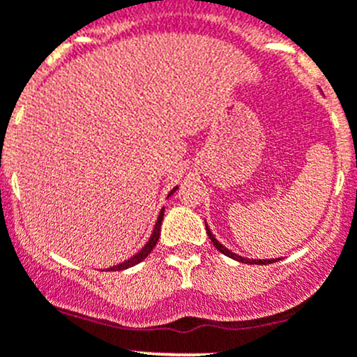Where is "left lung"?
Listing matches in <instances>:
<instances>
[{
	"mask_svg": "<svg viewBox=\"0 0 357 357\" xmlns=\"http://www.w3.org/2000/svg\"><path fill=\"white\" fill-rule=\"evenodd\" d=\"M206 228H207V225H206ZM207 235H209L211 242H213V245H214V248L218 249V251L223 252L225 256H230V258L237 259V261H242V263H251V265H252V263H255V265H266V263H274V261H278V259H245V258H242V256L234 255V252H231V251H228L227 248H223V245H221L220 242H218L216 238L213 237V234H211L209 228H207Z\"/></svg>",
	"mask_w": 357,
	"mask_h": 357,
	"instance_id": "left-lung-1",
	"label": "left lung"
}]
</instances>
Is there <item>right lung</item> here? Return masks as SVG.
<instances>
[{"instance_id":"obj_1","label":"right lung","mask_w":357,"mask_h":357,"mask_svg":"<svg viewBox=\"0 0 357 357\" xmlns=\"http://www.w3.org/2000/svg\"><path fill=\"white\" fill-rule=\"evenodd\" d=\"M174 192H176V188L172 190L171 193H174ZM171 193H169V195H171ZM162 220H164V209L160 211V216H158V220H157V225H155V228H153V234H151V237H150V241H148V244L144 245V248L141 249V251L137 252L136 256H132V258H130V259H127V261L120 263V265L113 266V268H109V271H126V268H129V266H132V265H136V263L143 261V259L146 258V256L150 255L151 251H153L155 244H157L158 237H160V225H162Z\"/></svg>"}]
</instances>
